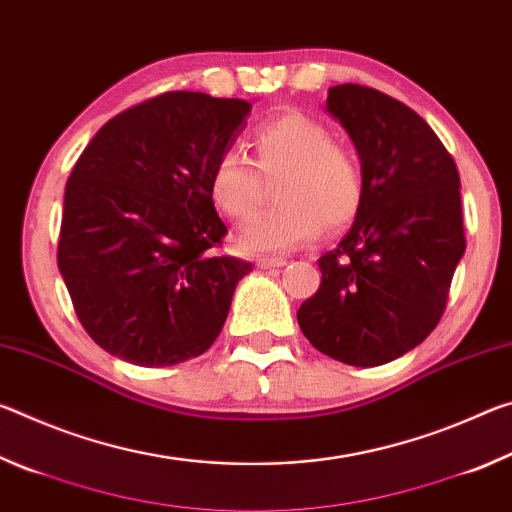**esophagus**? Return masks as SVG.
<instances>
[{
  "instance_id": "1",
  "label": "esophagus",
  "mask_w": 512,
  "mask_h": 512,
  "mask_svg": "<svg viewBox=\"0 0 512 512\" xmlns=\"http://www.w3.org/2000/svg\"><path fill=\"white\" fill-rule=\"evenodd\" d=\"M284 264H287V259H284V257H268V255H264V257L257 259V266H262V268H282Z\"/></svg>"
}]
</instances>
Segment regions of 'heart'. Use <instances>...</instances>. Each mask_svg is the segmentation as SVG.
I'll return each instance as SVG.
<instances>
[{
    "instance_id": "b5f03b06",
    "label": "heart",
    "mask_w": 512,
    "mask_h": 512,
    "mask_svg": "<svg viewBox=\"0 0 512 512\" xmlns=\"http://www.w3.org/2000/svg\"><path fill=\"white\" fill-rule=\"evenodd\" d=\"M255 151L257 167L239 146L221 151L207 178L212 203L241 221L262 203V176H282L275 189L280 205L241 228V248L284 253L318 239L325 225L345 228L357 219L366 198L363 167L323 121L302 112L268 119L255 131Z\"/></svg>"
}]
</instances>
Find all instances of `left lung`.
I'll list each match as a JSON object with an SVG mask.
<instances>
[{"mask_svg":"<svg viewBox=\"0 0 512 512\" xmlns=\"http://www.w3.org/2000/svg\"><path fill=\"white\" fill-rule=\"evenodd\" d=\"M327 110L350 133L366 198L341 244L318 259L320 287L298 309L318 352L372 368L436 329L465 253L461 178L418 112L366 85L329 88Z\"/></svg>","mask_w":512,"mask_h":512,"instance_id":"obj_1","label":"left lung"}]
</instances>
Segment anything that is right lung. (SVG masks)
I'll list each match as a JSON object with an SVG mask.
<instances>
[{
  "label": "right lung",
  "mask_w": 512,
  "mask_h": 512,
  "mask_svg": "<svg viewBox=\"0 0 512 512\" xmlns=\"http://www.w3.org/2000/svg\"><path fill=\"white\" fill-rule=\"evenodd\" d=\"M250 103L164 92L99 128L65 187L58 268L92 341L144 368L176 366L221 334L253 264L214 255L228 228L207 178Z\"/></svg>",
  "instance_id": "right-lung-1"
}]
</instances>
